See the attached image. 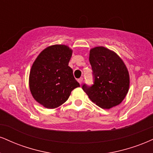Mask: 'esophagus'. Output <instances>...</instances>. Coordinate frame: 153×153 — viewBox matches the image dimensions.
Returning <instances> with one entry per match:
<instances>
[{"mask_svg": "<svg viewBox=\"0 0 153 153\" xmlns=\"http://www.w3.org/2000/svg\"><path fill=\"white\" fill-rule=\"evenodd\" d=\"M82 80H83V78H79L78 80V82H79V83H80V84H82Z\"/></svg>", "mask_w": 153, "mask_h": 153, "instance_id": "34e87169", "label": "esophagus"}]
</instances>
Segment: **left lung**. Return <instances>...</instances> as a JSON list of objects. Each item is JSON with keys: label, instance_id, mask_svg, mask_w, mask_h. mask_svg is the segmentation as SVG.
I'll return each instance as SVG.
<instances>
[{"label": "left lung", "instance_id": "8db88e82", "mask_svg": "<svg viewBox=\"0 0 153 153\" xmlns=\"http://www.w3.org/2000/svg\"><path fill=\"white\" fill-rule=\"evenodd\" d=\"M93 84L84 83L82 90L97 106L110 109L123 100L129 90V73L115 53L104 47L90 51Z\"/></svg>", "mask_w": 153, "mask_h": 153}]
</instances>
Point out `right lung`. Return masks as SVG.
Returning a JSON list of instances; mask_svg holds the SVG:
<instances>
[{"instance_id": "add662e5", "label": "right lung", "mask_w": 153, "mask_h": 153, "mask_svg": "<svg viewBox=\"0 0 153 153\" xmlns=\"http://www.w3.org/2000/svg\"><path fill=\"white\" fill-rule=\"evenodd\" d=\"M72 51L64 45L43 50L33 64L29 85L33 97L47 108H56L68 99L71 91L80 86L68 66Z\"/></svg>"}]
</instances>
